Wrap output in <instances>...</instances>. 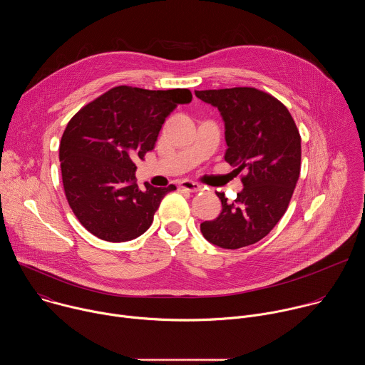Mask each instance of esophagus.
Segmentation results:
<instances>
[{
	"label": "esophagus",
	"mask_w": 365,
	"mask_h": 365,
	"mask_svg": "<svg viewBox=\"0 0 365 365\" xmlns=\"http://www.w3.org/2000/svg\"><path fill=\"white\" fill-rule=\"evenodd\" d=\"M179 185H180L182 189H186V190H189V192H197V190L202 189V186H200L197 182H193V180H189V179L182 180Z\"/></svg>",
	"instance_id": "obj_1"
}]
</instances>
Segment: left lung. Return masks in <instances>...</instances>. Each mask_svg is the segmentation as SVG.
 <instances>
[{"label":"left lung","instance_id":"left-lung-1","mask_svg":"<svg viewBox=\"0 0 365 365\" xmlns=\"http://www.w3.org/2000/svg\"><path fill=\"white\" fill-rule=\"evenodd\" d=\"M218 108L224 125L225 160L245 172L244 189L227 202L217 193L222 211L200 224L202 235L214 245L235 250L264 238L284 215L300 175V134L283 103L255 88L195 91Z\"/></svg>","mask_w":365,"mask_h":365}]
</instances>
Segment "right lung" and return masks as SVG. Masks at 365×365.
I'll list each match as a JSON object with an SVG mask.
<instances>
[{"instance_id":"add662e5","label":"right lung","mask_w":365,"mask_h":365,"mask_svg":"<svg viewBox=\"0 0 365 365\" xmlns=\"http://www.w3.org/2000/svg\"><path fill=\"white\" fill-rule=\"evenodd\" d=\"M189 89L148 91L115 86L68 123L59 147L69 206L95 237L131 241L144 234L166 193L176 186L135 183L134 159L154 148L166 117L189 103Z\"/></svg>"}]
</instances>
